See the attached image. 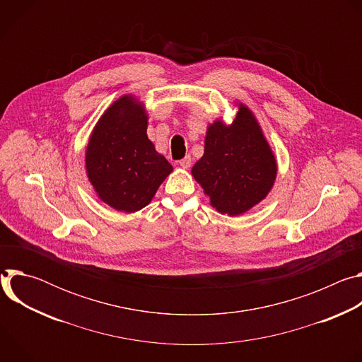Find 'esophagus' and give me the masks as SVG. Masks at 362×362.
<instances>
[{
    "label": "esophagus",
    "mask_w": 362,
    "mask_h": 362,
    "mask_svg": "<svg viewBox=\"0 0 362 362\" xmlns=\"http://www.w3.org/2000/svg\"><path fill=\"white\" fill-rule=\"evenodd\" d=\"M179 165H180V168H182V169H189V168H190V165H192V158H190V156L183 158V159L179 162Z\"/></svg>",
    "instance_id": "obj_1"
}]
</instances>
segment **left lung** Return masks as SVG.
Listing matches in <instances>:
<instances>
[{"label": "left lung", "mask_w": 362, "mask_h": 362, "mask_svg": "<svg viewBox=\"0 0 362 362\" xmlns=\"http://www.w3.org/2000/svg\"><path fill=\"white\" fill-rule=\"evenodd\" d=\"M276 172L262 127L243 103L232 124L222 119L209 124L203 156L192 168L211 204L228 216H239L262 202L274 187Z\"/></svg>", "instance_id": "8db88e82"}]
</instances>
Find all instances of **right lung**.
<instances>
[{
	"label": "right lung",
	"mask_w": 362,
	"mask_h": 362,
	"mask_svg": "<svg viewBox=\"0 0 362 362\" xmlns=\"http://www.w3.org/2000/svg\"><path fill=\"white\" fill-rule=\"evenodd\" d=\"M147 120L143 103L124 94L101 115L88 139V182L98 199L119 212L143 209L173 172L148 140Z\"/></svg>",
	"instance_id": "obj_1"
}]
</instances>
